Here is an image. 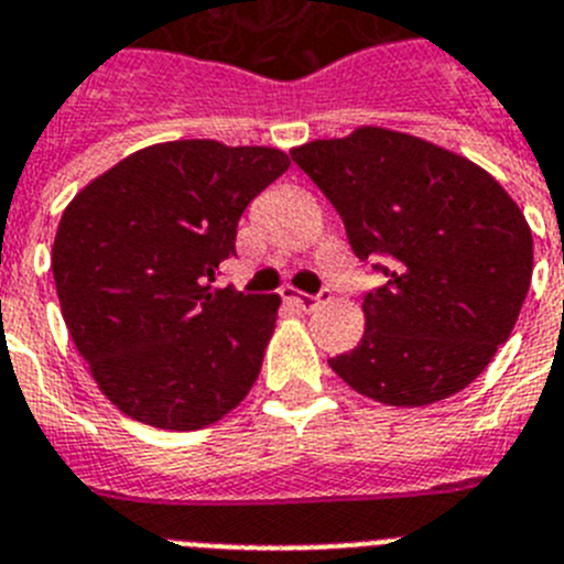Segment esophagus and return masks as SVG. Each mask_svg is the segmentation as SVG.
I'll list each match as a JSON object with an SVG mask.
<instances>
[{"instance_id": "1", "label": "esophagus", "mask_w": 564, "mask_h": 564, "mask_svg": "<svg viewBox=\"0 0 564 564\" xmlns=\"http://www.w3.org/2000/svg\"><path fill=\"white\" fill-rule=\"evenodd\" d=\"M326 294H328L326 286L319 289L317 294H308V292H289V301H294L301 308H312L314 303H319V297H326Z\"/></svg>"}]
</instances>
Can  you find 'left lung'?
Listing matches in <instances>:
<instances>
[{
  "instance_id": "obj_1",
  "label": "left lung",
  "mask_w": 564,
  "mask_h": 564,
  "mask_svg": "<svg viewBox=\"0 0 564 564\" xmlns=\"http://www.w3.org/2000/svg\"><path fill=\"white\" fill-rule=\"evenodd\" d=\"M359 261L384 283L362 301L365 334L328 359L357 393L421 408L458 393L509 339L531 286L525 216L495 176L421 137L365 126L292 151Z\"/></svg>"
}]
</instances>
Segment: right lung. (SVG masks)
I'll use <instances>...</instances> for the list:
<instances>
[{
    "label": "right lung",
    "mask_w": 564,
    "mask_h": 564,
    "mask_svg": "<svg viewBox=\"0 0 564 564\" xmlns=\"http://www.w3.org/2000/svg\"><path fill=\"white\" fill-rule=\"evenodd\" d=\"M286 169L278 149L180 140L126 156L69 202L53 245L61 312L126 415L199 430L250 393L281 297L213 281L241 213Z\"/></svg>",
    "instance_id": "add662e5"
}]
</instances>
